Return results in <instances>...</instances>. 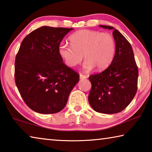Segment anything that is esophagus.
I'll return each instance as SVG.
<instances>
[{
    "label": "esophagus",
    "instance_id": "obj_1",
    "mask_svg": "<svg viewBox=\"0 0 152 152\" xmlns=\"http://www.w3.org/2000/svg\"><path fill=\"white\" fill-rule=\"evenodd\" d=\"M86 78V76L85 75H84V74H80V79L83 80V79H85Z\"/></svg>",
    "mask_w": 152,
    "mask_h": 152
}]
</instances>
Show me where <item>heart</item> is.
Returning a JSON list of instances; mask_svg holds the SVG:
<instances>
[{
    "label": "heart",
    "instance_id": "1",
    "mask_svg": "<svg viewBox=\"0 0 152 152\" xmlns=\"http://www.w3.org/2000/svg\"><path fill=\"white\" fill-rule=\"evenodd\" d=\"M70 45L61 43L58 53L67 66L74 67L86 59L83 67L91 70L94 67L98 70L107 68L115 55L116 44L113 36L108 33L82 29L69 37Z\"/></svg>",
    "mask_w": 152,
    "mask_h": 152
}]
</instances>
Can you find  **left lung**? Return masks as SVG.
Segmentation results:
<instances>
[{"mask_svg":"<svg viewBox=\"0 0 152 152\" xmlns=\"http://www.w3.org/2000/svg\"><path fill=\"white\" fill-rule=\"evenodd\" d=\"M116 44L115 55L110 66L101 73L89 76L92 88L88 101L95 111L117 113L127 107L137 92L138 68L132 45L119 31L111 26Z\"/></svg>","mask_w":152,"mask_h":152,"instance_id":"obj_1","label":"left lung"}]
</instances>
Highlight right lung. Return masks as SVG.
<instances>
[{"label":"right lung","instance_id":"add662e5","mask_svg":"<svg viewBox=\"0 0 152 152\" xmlns=\"http://www.w3.org/2000/svg\"><path fill=\"white\" fill-rule=\"evenodd\" d=\"M73 29L43 26L24 38L15 58V80L24 102L42 114H53L65 107L79 74L67 66L58 46Z\"/></svg>","mask_w":152,"mask_h":152}]
</instances>
